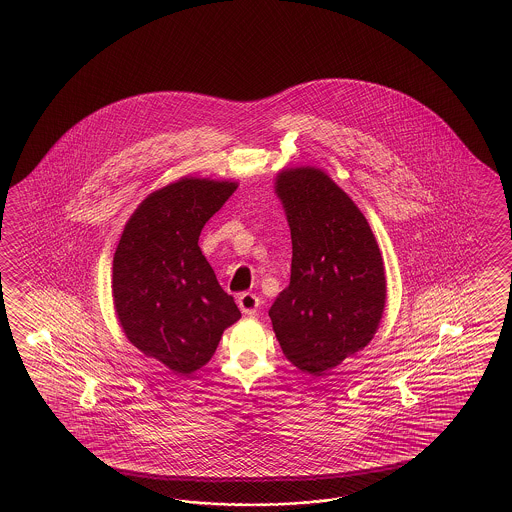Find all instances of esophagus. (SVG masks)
<instances>
[{"mask_svg":"<svg viewBox=\"0 0 512 512\" xmlns=\"http://www.w3.org/2000/svg\"><path fill=\"white\" fill-rule=\"evenodd\" d=\"M259 306H261V300H259V296L253 295V293H242L238 296V308L242 310L244 315H257Z\"/></svg>","mask_w":512,"mask_h":512,"instance_id":"esophagus-1","label":"esophagus"}]
</instances>
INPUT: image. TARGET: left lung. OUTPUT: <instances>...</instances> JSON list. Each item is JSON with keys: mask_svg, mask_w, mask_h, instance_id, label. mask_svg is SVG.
I'll list each match as a JSON object with an SVG mask.
<instances>
[{"mask_svg": "<svg viewBox=\"0 0 512 512\" xmlns=\"http://www.w3.org/2000/svg\"><path fill=\"white\" fill-rule=\"evenodd\" d=\"M274 191L293 263L268 315L287 360L321 377L373 340L387 302L383 257L368 219L325 171L283 169Z\"/></svg>", "mask_w": 512, "mask_h": 512, "instance_id": "left-lung-1", "label": "left lung"}]
</instances>
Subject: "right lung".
Returning <instances> with one entry per match:
<instances>
[{"label": "right lung", "instance_id": "obj_1", "mask_svg": "<svg viewBox=\"0 0 512 512\" xmlns=\"http://www.w3.org/2000/svg\"><path fill=\"white\" fill-rule=\"evenodd\" d=\"M238 184L186 176L150 193L125 223L112 300L125 338L176 375L202 368L240 319L199 248L206 221Z\"/></svg>", "mask_w": 512, "mask_h": 512}]
</instances>
